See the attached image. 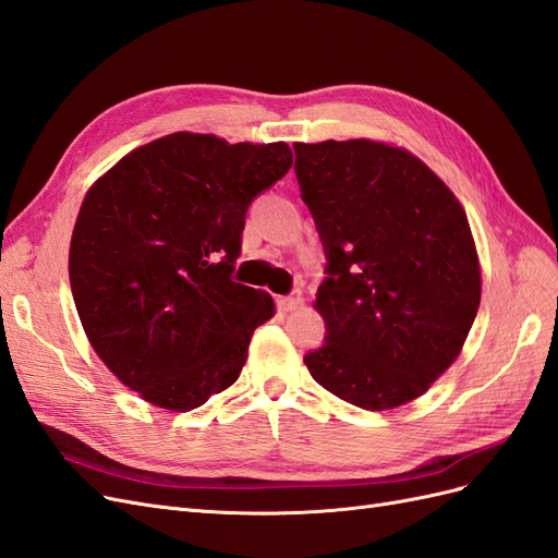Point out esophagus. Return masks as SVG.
<instances>
[{
	"mask_svg": "<svg viewBox=\"0 0 558 558\" xmlns=\"http://www.w3.org/2000/svg\"><path fill=\"white\" fill-rule=\"evenodd\" d=\"M302 300H305L302 291H293L291 295L277 298V307H279V312H295L302 305Z\"/></svg>",
	"mask_w": 558,
	"mask_h": 558,
	"instance_id": "esophagus-1",
	"label": "esophagus"
}]
</instances>
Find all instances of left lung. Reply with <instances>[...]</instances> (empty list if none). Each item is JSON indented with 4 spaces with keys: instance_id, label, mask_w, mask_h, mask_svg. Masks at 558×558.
Here are the masks:
<instances>
[{
    "instance_id": "left-lung-1",
    "label": "left lung",
    "mask_w": 558,
    "mask_h": 558,
    "mask_svg": "<svg viewBox=\"0 0 558 558\" xmlns=\"http://www.w3.org/2000/svg\"><path fill=\"white\" fill-rule=\"evenodd\" d=\"M293 148L328 258L314 300L328 337L305 365L356 408H400L459 359L477 316L482 269L468 216L408 148L373 140Z\"/></svg>"
}]
</instances>
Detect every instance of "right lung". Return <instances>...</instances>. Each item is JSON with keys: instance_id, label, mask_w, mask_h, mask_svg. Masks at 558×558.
I'll return each instance as SVG.
<instances>
[{"instance_id": "obj_1", "label": "right lung", "mask_w": 558, "mask_h": 558, "mask_svg": "<svg viewBox=\"0 0 558 558\" xmlns=\"http://www.w3.org/2000/svg\"><path fill=\"white\" fill-rule=\"evenodd\" d=\"M293 165L289 144L174 132L130 150L83 197L70 244L81 326L140 398L191 412L238 381L265 291L232 281L251 199Z\"/></svg>"}]
</instances>
